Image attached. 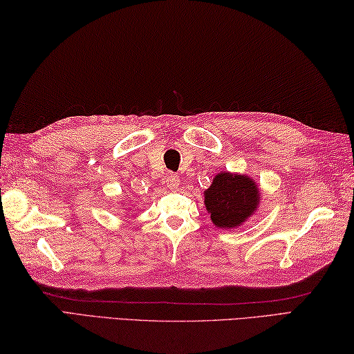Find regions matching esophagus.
Listing matches in <instances>:
<instances>
[{"label":"esophagus","instance_id":"1","mask_svg":"<svg viewBox=\"0 0 354 354\" xmlns=\"http://www.w3.org/2000/svg\"><path fill=\"white\" fill-rule=\"evenodd\" d=\"M164 184L167 185L170 190H176L179 187V176L176 173H169V175L164 178Z\"/></svg>","mask_w":354,"mask_h":354}]
</instances>
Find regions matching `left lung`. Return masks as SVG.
I'll return each instance as SVG.
<instances>
[{"label": "left lung", "mask_w": 354, "mask_h": 354, "mask_svg": "<svg viewBox=\"0 0 354 354\" xmlns=\"http://www.w3.org/2000/svg\"><path fill=\"white\" fill-rule=\"evenodd\" d=\"M260 189L246 173L221 171L204 192V204L214 227L234 230L255 214L260 205Z\"/></svg>", "instance_id": "8db88e82"}]
</instances>
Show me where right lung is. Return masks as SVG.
<instances>
[{"label":"right lung","mask_w":354,"mask_h":354,"mask_svg":"<svg viewBox=\"0 0 354 354\" xmlns=\"http://www.w3.org/2000/svg\"><path fill=\"white\" fill-rule=\"evenodd\" d=\"M122 207H124V205H122Z\"/></svg>","instance_id":"1"}]
</instances>
